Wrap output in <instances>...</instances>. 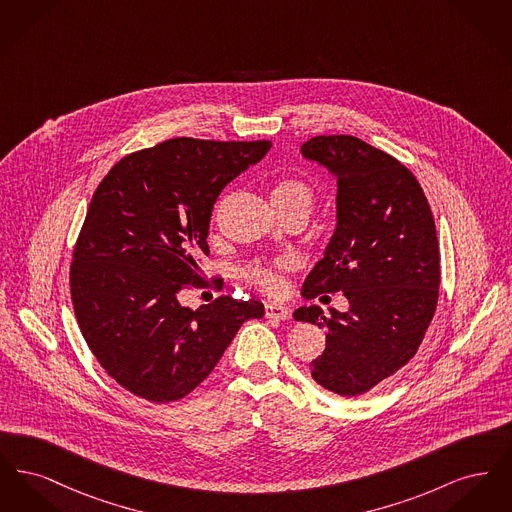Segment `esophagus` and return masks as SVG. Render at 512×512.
Listing matches in <instances>:
<instances>
[{
    "instance_id": "obj_1",
    "label": "esophagus",
    "mask_w": 512,
    "mask_h": 512,
    "mask_svg": "<svg viewBox=\"0 0 512 512\" xmlns=\"http://www.w3.org/2000/svg\"><path fill=\"white\" fill-rule=\"evenodd\" d=\"M265 315L268 318H276V320H286L290 317V311L278 303H267L265 305Z\"/></svg>"
}]
</instances>
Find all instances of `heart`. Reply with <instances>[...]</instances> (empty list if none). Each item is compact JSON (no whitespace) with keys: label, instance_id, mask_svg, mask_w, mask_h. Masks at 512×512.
<instances>
[{"label":"heart","instance_id":"1","mask_svg":"<svg viewBox=\"0 0 512 512\" xmlns=\"http://www.w3.org/2000/svg\"><path fill=\"white\" fill-rule=\"evenodd\" d=\"M270 203L276 211H293L307 217L315 205V190L301 178L286 176L272 184ZM290 259H278L274 263H257L245 270L249 282L267 293L284 292V280L280 276V268L288 267Z\"/></svg>","mask_w":512,"mask_h":512}]
</instances>
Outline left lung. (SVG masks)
<instances>
[{"label":"left lung","mask_w":512,"mask_h":512,"mask_svg":"<svg viewBox=\"0 0 512 512\" xmlns=\"http://www.w3.org/2000/svg\"><path fill=\"white\" fill-rule=\"evenodd\" d=\"M301 155L338 180L336 230L301 295L343 292L349 309L299 307L293 318L326 328L311 376L355 397L407 365L436 313L439 247L434 215L413 172L355 136H317Z\"/></svg>","instance_id":"left-lung-1"}]
</instances>
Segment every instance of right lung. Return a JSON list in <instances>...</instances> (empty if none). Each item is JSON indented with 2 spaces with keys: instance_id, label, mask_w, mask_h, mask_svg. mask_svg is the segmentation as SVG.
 Listing matches in <instances>:
<instances>
[{
  "instance_id": "obj_1",
  "label": "right lung",
  "mask_w": 512,
  "mask_h": 512,
  "mask_svg": "<svg viewBox=\"0 0 512 512\" xmlns=\"http://www.w3.org/2000/svg\"><path fill=\"white\" fill-rule=\"evenodd\" d=\"M270 142L174 138L122 157L90 201L76 240L71 295L80 332L124 390L169 403L217 366L257 299L220 295L192 311L178 297L203 284L213 205Z\"/></svg>"
}]
</instances>
